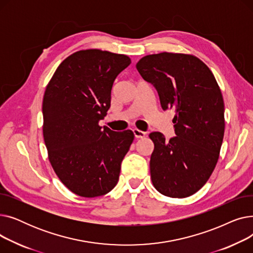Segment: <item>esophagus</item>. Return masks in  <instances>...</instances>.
Here are the masks:
<instances>
[{
  "instance_id": "esophagus-1",
  "label": "esophagus",
  "mask_w": 253,
  "mask_h": 253,
  "mask_svg": "<svg viewBox=\"0 0 253 253\" xmlns=\"http://www.w3.org/2000/svg\"><path fill=\"white\" fill-rule=\"evenodd\" d=\"M132 131H133V134H134V136L136 138H142V137L145 136V132H143L141 130H138V129L135 128V129H133Z\"/></svg>"
}]
</instances>
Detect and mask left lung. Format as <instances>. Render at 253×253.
<instances>
[{
    "label": "left lung",
    "mask_w": 253,
    "mask_h": 253,
    "mask_svg": "<svg viewBox=\"0 0 253 253\" xmlns=\"http://www.w3.org/2000/svg\"><path fill=\"white\" fill-rule=\"evenodd\" d=\"M136 69L156 89L163 111L173 110L174 137L152 132L150 169L154 187L171 198L200 190L218 160L224 133V104L216 80L200 59L163 52L142 57Z\"/></svg>",
    "instance_id": "obj_1"
}]
</instances>
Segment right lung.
I'll return each instance as SVG.
<instances>
[{"label": "right lung", "instance_id": "1", "mask_svg": "<svg viewBox=\"0 0 253 253\" xmlns=\"http://www.w3.org/2000/svg\"><path fill=\"white\" fill-rule=\"evenodd\" d=\"M131 63L109 51H78L65 58L46 88L43 135L49 161L73 193L94 198L111 192L134 135L98 125L111 106L118 75Z\"/></svg>", "mask_w": 253, "mask_h": 253}]
</instances>
